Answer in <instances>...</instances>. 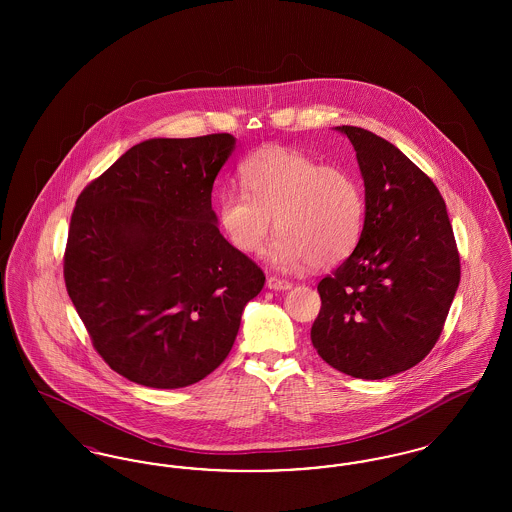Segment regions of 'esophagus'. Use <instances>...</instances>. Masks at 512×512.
<instances>
[{
    "instance_id": "esophagus-1",
    "label": "esophagus",
    "mask_w": 512,
    "mask_h": 512,
    "mask_svg": "<svg viewBox=\"0 0 512 512\" xmlns=\"http://www.w3.org/2000/svg\"><path fill=\"white\" fill-rule=\"evenodd\" d=\"M267 288L268 290H290L292 288V284L288 282V280H280V278H276V276H270L267 278Z\"/></svg>"
}]
</instances>
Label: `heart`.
<instances>
[{
	"instance_id": "b5f03b06",
	"label": "heart",
	"mask_w": 512,
	"mask_h": 512,
	"mask_svg": "<svg viewBox=\"0 0 512 512\" xmlns=\"http://www.w3.org/2000/svg\"><path fill=\"white\" fill-rule=\"evenodd\" d=\"M244 192L226 190L217 199L224 240L242 255H259L274 230L268 259L278 270L334 267L357 247L365 228L361 180L340 165L292 147L255 151L240 167Z\"/></svg>"
}]
</instances>
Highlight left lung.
Listing matches in <instances>:
<instances>
[{"instance_id": "obj_1", "label": "left lung", "mask_w": 512, "mask_h": 512, "mask_svg": "<svg viewBox=\"0 0 512 512\" xmlns=\"http://www.w3.org/2000/svg\"><path fill=\"white\" fill-rule=\"evenodd\" d=\"M365 180L363 236L318 282L311 341L328 363L363 380L418 365L436 345L461 282L453 228L436 184L388 140L338 126Z\"/></svg>"}]
</instances>
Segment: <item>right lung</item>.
Listing matches in <instances>:
<instances>
[{"instance_id": "obj_1", "label": "right lung", "mask_w": 512, "mask_h": 512, "mask_svg": "<svg viewBox=\"0 0 512 512\" xmlns=\"http://www.w3.org/2000/svg\"><path fill=\"white\" fill-rule=\"evenodd\" d=\"M232 134L130 147L76 199L65 284L103 361L176 390L228 357L265 274L220 234L211 192Z\"/></svg>"}]
</instances>
